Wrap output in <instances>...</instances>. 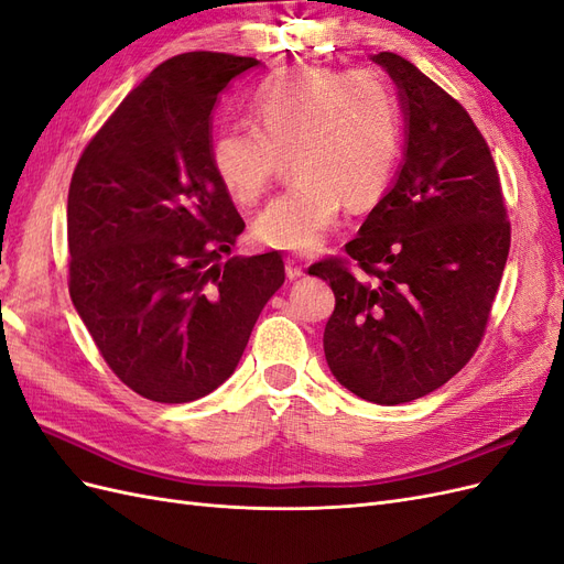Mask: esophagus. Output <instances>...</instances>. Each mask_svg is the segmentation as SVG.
I'll use <instances>...</instances> for the list:
<instances>
[{"instance_id": "34e87169", "label": "esophagus", "mask_w": 564, "mask_h": 564, "mask_svg": "<svg viewBox=\"0 0 564 564\" xmlns=\"http://www.w3.org/2000/svg\"><path fill=\"white\" fill-rule=\"evenodd\" d=\"M284 270H286L289 280H301L305 275V268L301 265L299 259H294V256H292V259L284 261Z\"/></svg>"}]
</instances>
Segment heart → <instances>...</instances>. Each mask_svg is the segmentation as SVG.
I'll return each instance as SVG.
<instances>
[{"instance_id": "b5f03b06", "label": "heart", "mask_w": 564, "mask_h": 564, "mask_svg": "<svg viewBox=\"0 0 564 564\" xmlns=\"http://www.w3.org/2000/svg\"><path fill=\"white\" fill-rule=\"evenodd\" d=\"M253 127L220 131L212 169L226 195L253 204L292 160L294 183L253 220L263 247L313 253L340 207H371L400 152V112L390 79L373 70L299 67L268 79L251 100Z\"/></svg>"}]
</instances>
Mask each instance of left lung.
<instances>
[{"mask_svg":"<svg viewBox=\"0 0 564 564\" xmlns=\"http://www.w3.org/2000/svg\"><path fill=\"white\" fill-rule=\"evenodd\" d=\"M404 112L398 176L346 245L308 268L336 308L324 357L336 381L377 404L445 386L480 346L510 249L497 166L464 106L390 51L373 56Z\"/></svg>","mask_w":564,"mask_h":564,"instance_id":"left-lung-1","label":"left lung"}]
</instances>
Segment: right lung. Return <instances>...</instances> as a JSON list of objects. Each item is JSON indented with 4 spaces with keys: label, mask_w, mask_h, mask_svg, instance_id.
Masks as SVG:
<instances>
[{
    "label": "right lung",
    "mask_w": 564,
    "mask_h": 564,
    "mask_svg": "<svg viewBox=\"0 0 564 564\" xmlns=\"http://www.w3.org/2000/svg\"><path fill=\"white\" fill-rule=\"evenodd\" d=\"M249 56L158 65L84 148L67 193L75 311L117 379L164 404L235 371L284 282L278 251L232 256L245 220L212 169V112Z\"/></svg>",
    "instance_id": "right-lung-1"
}]
</instances>
